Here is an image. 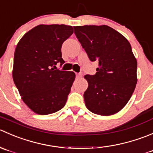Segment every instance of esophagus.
Returning <instances> with one entry per match:
<instances>
[{"label": "esophagus", "instance_id": "34e87169", "mask_svg": "<svg viewBox=\"0 0 153 153\" xmlns=\"http://www.w3.org/2000/svg\"><path fill=\"white\" fill-rule=\"evenodd\" d=\"M82 77V74H76V78L77 79H79Z\"/></svg>", "mask_w": 153, "mask_h": 153}]
</instances>
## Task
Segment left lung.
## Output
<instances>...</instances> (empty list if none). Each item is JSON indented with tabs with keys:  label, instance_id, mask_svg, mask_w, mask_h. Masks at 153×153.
Masks as SVG:
<instances>
[{
	"label": "left lung",
	"instance_id": "8db88e82",
	"mask_svg": "<svg viewBox=\"0 0 153 153\" xmlns=\"http://www.w3.org/2000/svg\"><path fill=\"white\" fill-rule=\"evenodd\" d=\"M74 33L91 62H99L94 75H85L84 93L88 109L108 116L122 109L137 84V60L127 39L106 25L74 27Z\"/></svg>",
	"mask_w": 153,
	"mask_h": 153
}]
</instances>
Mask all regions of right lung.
I'll return each instance as SVG.
<instances>
[{
    "label": "right lung",
    "instance_id": "right-lung-1",
    "mask_svg": "<svg viewBox=\"0 0 153 153\" xmlns=\"http://www.w3.org/2000/svg\"><path fill=\"white\" fill-rule=\"evenodd\" d=\"M73 33L71 26L38 25L16 46L13 80L25 103L36 114H52L65 105L75 74L56 65L65 63L62 45Z\"/></svg>",
    "mask_w": 153,
    "mask_h": 153
}]
</instances>
